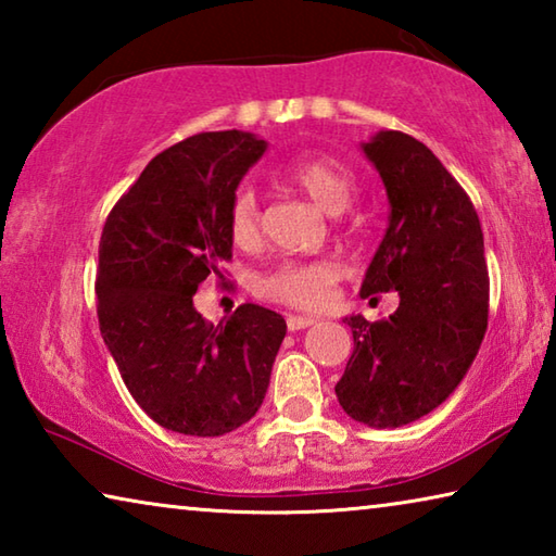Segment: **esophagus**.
<instances>
[{"instance_id": "obj_1", "label": "esophagus", "mask_w": 556, "mask_h": 556, "mask_svg": "<svg viewBox=\"0 0 556 556\" xmlns=\"http://www.w3.org/2000/svg\"><path fill=\"white\" fill-rule=\"evenodd\" d=\"M314 324H316V318H312V316H289L287 318L289 331H304V328L314 326Z\"/></svg>"}]
</instances>
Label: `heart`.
Segmentation results:
<instances>
[{"instance_id":"heart-1","label":"heart","mask_w":556,"mask_h":556,"mask_svg":"<svg viewBox=\"0 0 556 556\" xmlns=\"http://www.w3.org/2000/svg\"><path fill=\"white\" fill-rule=\"evenodd\" d=\"M281 176L301 188L318 208L343 213L357 193L353 172L326 156H299L281 166ZM228 232L240 248L257 240L260 205L250 186H240L228 203ZM341 277V267L331 260H285L257 279V291L269 301L291 308L316 312L331 299V289Z\"/></svg>"}]
</instances>
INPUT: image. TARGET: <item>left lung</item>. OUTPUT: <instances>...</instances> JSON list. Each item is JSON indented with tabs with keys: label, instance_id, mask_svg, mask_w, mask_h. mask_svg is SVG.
Wrapping results in <instances>:
<instances>
[{
	"label": "left lung",
	"instance_id": "1",
	"mask_svg": "<svg viewBox=\"0 0 556 556\" xmlns=\"http://www.w3.org/2000/svg\"><path fill=\"white\" fill-rule=\"evenodd\" d=\"M363 152L388 188L390 228L361 296L394 289L400 306L372 324L345 318L353 355L336 397L355 421L392 429L437 409L464 380L488 328L491 279L473 203L429 147L388 129Z\"/></svg>",
	"mask_w": 556,
	"mask_h": 556
}]
</instances>
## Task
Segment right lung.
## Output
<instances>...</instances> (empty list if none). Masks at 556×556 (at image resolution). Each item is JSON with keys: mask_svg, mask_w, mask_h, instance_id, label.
I'll list each match as a JSON object with an SVG mask.
<instances>
[{"mask_svg": "<svg viewBox=\"0 0 556 556\" xmlns=\"http://www.w3.org/2000/svg\"><path fill=\"white\" fill-rule=\"evenodd\" d=\"M267 142L203 131L164 149L112 205L98 250L102 341L159 427L223 437L255 417L287 321L240 304L213 326L193 294L232 260L228 203Z\"/></svg>", "mask_w": 556, "mask_h": 556, "instance_id": "1", "label": "right lung"}]
</instances>
